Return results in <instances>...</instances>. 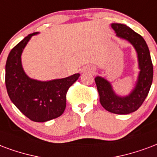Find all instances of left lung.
I'll return each instance as SVG.
<instances>
[{"instance_id": "obj_1", "label": "left lung", "mask_w": 157, "mask_h": 157, "mask_svg": "<svg viewBox=\"0 0 157 157\" xmlns=\"http://www.w3.org/2000/svg\"><path fill=\"white\" fill-rule=\"evenodd\" d=\"M111 27L117 32V36L130 41L137 52L140 69L138 82L135 90L128 96L120 97L114 93L106 80L97 76L95 82L102 106L115 114L126 115L136 111L147 98L152 83L153 65L148 46L143 37L123 24L113 23Z\"/></svg>"}]
</instances>
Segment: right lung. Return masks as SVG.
Returning a JSON list of instances; mask_svg holds the SVG:
<instances>
[{
    "instance_id": "right-lung-1",
    "label": "right lung",
    "mask_w": 157,
    "mask_h": 157,
    "mask_svg": "<svg viewBox=\"0 0 157 157\" xmlns=\"http://www.w3.org/2000/svg\"><path fill=\"white\" fill-rule=\"evenodd\" d=\"M28 35L12 48L6 64V86L8 96L20 111L36 122H45L62 115L67 105V90L80 74L39 82L29 78L21 67V56L32 36Z\"/></svg>"
}]
</instances>
